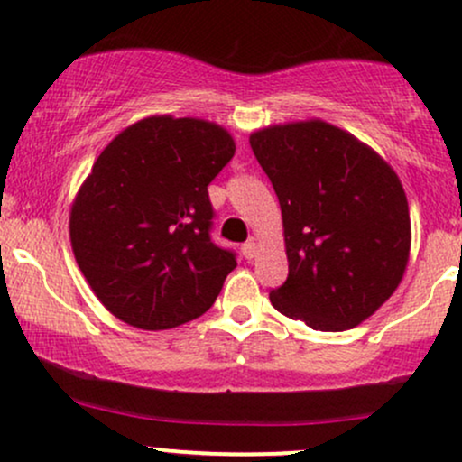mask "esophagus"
I'll use <instances>...</instances> for the list:
<instances>
[{"mask_svg":"<svg viewBox=\"0 0 462 462\" xmlns=\"http://www.w3.org/2000/svg\"><path fill=\"white\" fill-rule=\"evenodd\" d=\"M243 256L247 258V261H252L254 256H256V252H258V243L254 241V238H249L247 243H243Z\"/></svg>","mask_w":462,"mask_h":462,"instance_id":"34e87169","label":"esophagus"}]
</instances>
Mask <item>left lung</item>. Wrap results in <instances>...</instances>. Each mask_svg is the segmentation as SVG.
<instances>
[{"label": "left lung", "instance_id": "8db88e82", "mask_svg": "<svg viewBox=\"0 0 462 462\" xmlns=\"http://www.w3.org/2000/svg\"><path fill=\"white\" fill-rule=\"evenodd\" d=\"M282 210L289 278L273 309L312 330L341 332L393 295L411 252L400 178L371 147L326 121L249 136Z\"/></svg>", "mask_w": 462, "mask_h": 462}]
</instances>
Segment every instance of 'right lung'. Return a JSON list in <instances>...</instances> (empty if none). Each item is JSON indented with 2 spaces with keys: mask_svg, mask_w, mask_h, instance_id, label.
<instances>
[{
  "mask_svg": "<svg viewBox=\"0 0 462 462\" xmlns=\"http://www.w3.org/2000/svg\"><path fill=\"white\" fill-rule=\"evenodd\" d=\"M235 141L204 119L136 121L99 153L79 187L69 235L97 300L141 330H167L215 304L236 254L215 245L208 184Z\"/></svg>",
  "mask_w": 462,
  "mask_h": 462,
  "instance_id": "1",
  "label": "right lung"
}]
</instances>
